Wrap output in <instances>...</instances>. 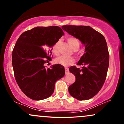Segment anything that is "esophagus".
<instances>
[{"label":"esophagus","instance_id":"obj_1","mask_svg":"<svg viewBox=\"0 0 124 124\" xmlns=\"http://www.w3.org/2000/svg\"><path fill=\"white\" fill-rule=\"evenodd\" d=\"M65 73H66V74L69 73V69H68V68H65Z\"/></svg>","mask_w":124,"mask_h":124}]
</instances>
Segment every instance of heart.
Masks as SVG:
<instances>
[{
  "label": "heart",
  "mask_w": 124,
  "mask_h": 124,
  "mask_svg": "<svg viewBox=\"0 0 124 124\" xmlns=\"http://www.w3.org/2000/svg\"><path fill=\"white\" fill-rule=\"evenodd\" d=\"M67 41L69 43L70 46L72 47V49L74 51H77L80 47V43L79 41L77 38L73 37H69L67 38ZM59 43H60V41L58 40L56 41L55 44L52 45L51 50H52V54L54 55L58 56L59 55V52L58 50V47H59ZM74 59L71 56H61L55 59V63L59 64V65H62L64 66H68L69 65H71L73 63Z\"/></svg>",
  "instance_id": "b5f03b06"
}]
</instances>
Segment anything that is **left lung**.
I'll use <instances>...</instances> for the list:
<instances>
[{
  "label": "left lung",
  "instance_id": "8db88e82",
  "mask_svg": "<svg viewBox=\"0 0 124 124\" xmlns=\"http://www.w3.org/2000/svg\"><path fill=\"white\" fill-rule=\"evenodd\" d=\"M62 28L78 38L85 47V52L77 65L69 71L76 81L69 87V93L78 100H86L99 93L106 80L109 66V53L104 37L90 26L63 25Z\"/></svg>",
  "mask_w": 124,
  "mask_h": 124
}]
</instances>
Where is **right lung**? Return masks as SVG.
<instances>
[{"mask_svg": "<svg viewBox=\"0 0 124 124\" xmlns=\"http://www.w3.org/2000/svg\"><path fill=\"white\" fill-rule=\"evenodd\" d=\"M64 32L58 26L37 27L21 34L12 52L16 80L30 99L42 100L54 92L55 82L65 75V68L56 64L46 68L51 60L52 45Z\"/></svg>", "mask_w": 124, "mask_h": 124, "instance_id": "1", "label": "right lung"}]
</instances>
